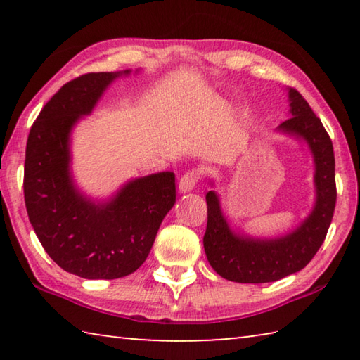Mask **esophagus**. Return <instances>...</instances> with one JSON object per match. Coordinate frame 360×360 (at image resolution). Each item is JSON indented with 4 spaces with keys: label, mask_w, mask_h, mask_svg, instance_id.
<instances>
[{
    "label": "esophagus",
    "mask_w": 360,
    "mask_h": 360,
    "mask_svg": "<svg viewBox=\"0 0 360 360\" xmlns=\"http://www.w3.org/2000/svg\"><path fill=\"white\" fill-rule=\"evenodd\" d=\"M200 178H202V172H200V169H191V172L182 174V178L179 179V192H191L195 184L200 181Z\"/></svg>",
    "instance_id": "34e87169"
}]
</instances>
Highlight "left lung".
<instances>
[{
    "label": "left lung",
    "mask_w": 360,
    "mask_h": 360,
    "mask_svg": "<svg viewBox=\"0 0 360 360\" xmlns=\"http://www.w3.org/2000/svg\"><path fill=\"white\" fill-rule=\"evenodd\" d=\"M290 115L278 127L279 131L307 141L314 158L316 203L304 221L289 235L275 240H257L236 235L222 214L214 191L206 193L208 224L203 236L206 257L217 275L235 283H273L309 264L326 240L330 227L337 186H335V157L332 139L313 112L308 101L289 89Z\"/></svg>",
    "instance_id": "8db88e82"
}]
</instances>
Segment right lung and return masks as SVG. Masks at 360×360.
<instances>
[{"label":"right lung","instance_id":"right-lung-1","mask_svg":"<svg viewBox=\"0 0 360 360\" xmlns=\"http://www.w3.org/2000/svg\"><path fill=\"white\" fill-rule=\"evenodd\" d=\"M124 72H87L66 82L30 130L23 193L42 248L65 271L85 279L127 276L144 264L158 227L176 202L174 173L133 179L108 203H94L72 184L70 133Z\"/></svg>","mask_w":360,"mask_h":360}]
</instances>
